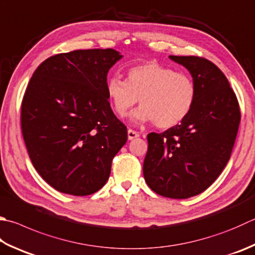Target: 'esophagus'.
I'll use <instances>...</instances> for the list:
<instances>
[{
  "label": "esophagus",
  "instance_id": "obj_1",
  "mask_svg": "<svg viewBox=\"0 0 255 255\" xmlns=\"http://www.w3.org/2000/svg\"><path fill=\"white\" fill-rule=\"evenodd\" d=\"M140 136V134H138L136 131H133V129L129 128L128 131V140H134V138H136Z\"/></svg>",
  "mask_w": 255,
  "mask_h": 255
}]
</instances>
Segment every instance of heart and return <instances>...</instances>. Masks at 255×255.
Returning <instances> with one entry per match:
<instances>
[{
    "label": "heart",
    "mask_w": 255,
    "mask_h": 255,
    "mask_svg": "<svg viewBox=\"0 0 255 255\" xmlns=\"http://www.w3.org/2000/svg\"><path fill=\"white\" fill-rule=\"evenodd\" d=\"M105 92L119 118H126L138 101L141 108L131 117L134 122H153L160 128H170L191 112L196 85L189 74L151 61L129 68L127 81L118 76L109 79Z\"/></svg>",
    "instance_id": "1"
}]
</instances>
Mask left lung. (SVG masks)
Returning <instances> with one entry per match:
<instances>
[{
  "instance_id": "left-lung-1",
  "label": "left lung",
  "mask_w": 255,
  "mask_h": 255,
  "mask_svg": "<svg viewBox=\"0 0 255 255\" xmlns=\"http://www.w3.org/2000/svg\"><path fill=\"white\" fill-rule=\"evenodd\" d=\"M190 72L196 99L189 115L163 133L147 135L143 175L165 198L187 199L218 179L231 157L241 113L228 79L198 56H169Z\"/></svg>"
}]
</instances>
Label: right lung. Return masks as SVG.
<instances>
[{
  "mask_svg": "<svg viewBox=\"0 0 255 255\" xmlns=\"http://www.w3.org/2000/svg\"><path fill=\"white\" fill-rule=\"evenodd\" d=\"M122 57L113 49L61 53L42 62L28 82L24 142L38 174L62 193L83 196L103 187L128 140L105 92L109 70Z\"/></svg>",
  "mask_w": 255,
  "mask_h": 255,
  "instance_id": "add662e5",
  "label": "right lung"
}]
</instances>
